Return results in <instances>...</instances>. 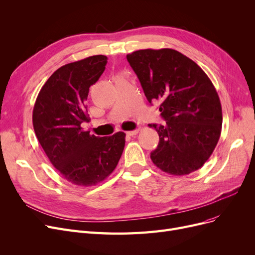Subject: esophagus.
Returning a JSON list of instances; mask_svg holds the SVG:
<instances>
[{
	"label": "esophagus",
	"mask_w": 255,
	"mask_h": 255,
	"mask_svg": "<svg viewBox=\"0 0 255 255\" xmlns=\"http://www.w3.org/2000/svg\"><path fill=\"white\" fill-rule=\"evenodd\" d=\"M138 131H139V129H135V130H132V131H127L126 134H127L128 136H134V135L137 134Z\"/></svg>",
	"instance_id": "obj_1"
}]
</instances>
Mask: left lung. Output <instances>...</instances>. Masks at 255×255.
I'll list each match as a JSON object with an SVG mask.
<instances>
[{
	"mask_svg": "<svg viewBox=\"0 0 255 255\" xmlns=\"http://www.w3.org/2000/svg\"><path fill=\"white\" fill-rule=\"evenodd\" d=\"M150 103L159 102L164 125L149 124L159 135L153 163L172 176L189 175L212 155L222 128L215 87L205 71L170 48L140 49L127 55Z\"/></svg>",
	"mask_w": 255,
	"mask_h": 255,
	"instance_id": "8db88e82",
	"label": "left lung"
}]
</instances>
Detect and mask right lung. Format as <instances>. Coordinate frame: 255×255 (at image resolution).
<instances>
[{
	"mask_svg": "<svg viewBox=\"0 0 255 255\" xmlns=\"http://www.w3.org/2000/svg\"><path fill=\"white\" fill-rule=\"evenodd\" d=\"M102 55L66 64L40 90L33 110L35 134L51 164L77 186L96 185L117 167L125 146L124 132L99 137L84 130L89 122V90L105 69Z\"/></svg>",
	"mask_w": 255,
	"mask_h": 255,
	"instance_id": "right-lung-1",
	"label": "right lung"
}]
</instances>
